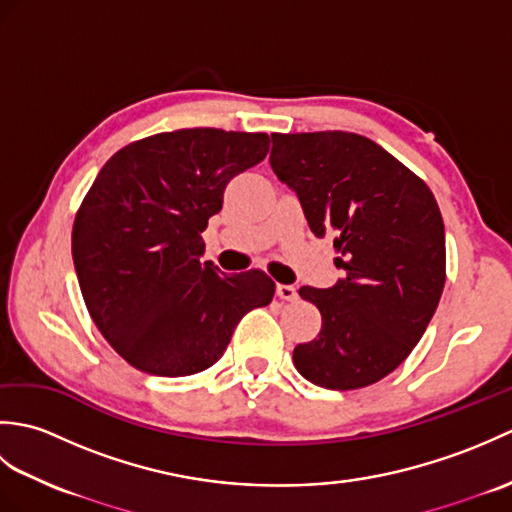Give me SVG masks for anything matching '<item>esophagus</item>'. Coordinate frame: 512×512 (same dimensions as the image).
Returning <instances> with one entry per match:
<instances>
[{
  "label": "esophagus",
  "mask_w": 512,
  "mask_h": 512,
  "mask_svg": "<svg viewBox=\"0 0 512 512\" xmlns=\"http://www.w3.org/2000/svg\"><path fill=\"white\" fill-rule=\"evenodd\" d=\"M277 297L284 301H295L297 299V288L288 286V284H279L277 286Z\"/></svg>",
  "instance_id": "34e87169"
}]
</instances>
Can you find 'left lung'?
Returning <instances> with one entry per match:
<instances>
[{"instance_id":"1","label":"left lung","mask_w":512,"mask_h":512,"mask_svg":"<svg viewBox=\"0 0 512 512\" xmlns=\"http://www.w3.org/2000/svg\"><path fill=\"white\" fill-rule=\"evenodd\" d=\"M270 167L297 193L310 231L332 235L345 277L299 288L321 332L292 352L325 389H361L405 361L447 277L444 224L431 189L374 140L350 132L273 134Z\"/></svg>"}]
</instances>
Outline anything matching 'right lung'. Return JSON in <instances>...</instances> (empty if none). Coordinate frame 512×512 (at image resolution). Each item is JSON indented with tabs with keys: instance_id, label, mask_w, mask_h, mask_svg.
Listing matches in <instances>:
<instances>
[{
	"instance_id": "obj_1",
	"label": "right lung",
	"mask_w": 512,
	"mask_h": 512,
	"mask_svg": "<svg viewBox=\"0 0 512 512\" xmlns=\"http://www.w3.org/2000/svg\"><path fill=\"white\" fill-rule=\"evenodd\" d=\"M268 134L178 129L105 162L72 228L76 277L96 328L145 374L191 376L226 350L246 312L273 301L262 270L202 262L224 189L268 154Z\"/></svg>"
}]
</instances>
